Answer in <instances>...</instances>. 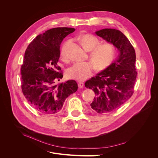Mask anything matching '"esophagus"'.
Instances as JSON below:
<instances>
[{
  "mask_svg": "<svg viewBox=\"0 0 158 158\" xmlns=\"http://www.w3.org/2000/svg\"><path fill=\"white\" fill-rule=\"evenodd\" d=\"M78 86H79V88H82L84 87V83H83V82H78Z\"/></svg>",
  "mask_w": 158,
  "mask_h": 158,
  "instance_id": "34e87169",
  "label": "esophagus"
}]
</instances>
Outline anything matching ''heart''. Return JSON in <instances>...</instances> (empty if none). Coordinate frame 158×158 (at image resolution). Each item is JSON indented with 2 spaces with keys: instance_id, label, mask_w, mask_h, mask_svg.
I'll list each match as a JSON object with an SVG mask.
<instances>
[{
  "instance_id": "obj_1",
  "label": "heart",
  "mask_w": 158,
  "mask_h": 158,
  "mask_svg": "<svg viewBox=\"0 0 158 158\" xmlns=\"http://www.w3.org/2000/svg\"><path fill=\"white\" fill-rule=\"evenodd\" d=\"M81 41L85 49L91 50L89 59L92 62H78L74 64L67 71L69 78L78 81H82L90 77L95 70V66L98 70L107 68L113 62L116 54V48L111 43L100 44L99 40L93 35L85 34L81 37ZM70 41H68L64 44L61 50L62 58L67 59V46Z\"/></svg>"
}]
</instances>
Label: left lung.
<instances>
[{
    "mask_svg": "<svg viewBox=\"0 0 158 158\" xmlns=\"http://www.w3.org/2000/svg\"><path fill=\"white\" fill-rule=\"evenodd\" d=\"M96 34L120 51L115 61L85 82V88L92 89L96 94L90 105L91 108L103 114L119 108L132 96L137 74L136 55L131 42L120 31L109 28Z\"/></svg>",
    "mask_w": 158,
    "mask_h": 158,
    "instance_id": "1",
    "label": "left lung"
}]
</instances>
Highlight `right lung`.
<instances>
[{"label":"right lung","instance_id":"1","mask_svg":"<svg viewBox=\"0 0 158 158\" xmlns=\"http://www.w3.org/2000/svg\"><path fill=\"white\" fill-rule=\"evenodd\" d=\"M74 31L71 27L52 28L38 35L25 51L21 67L22 91L30 105L42 114L60 113L65 99L77 90L74 80L56 84L63 77L57 65L60 44Z\"/></svg>","mask_w":158,"mask_h":158}]
</instances>
